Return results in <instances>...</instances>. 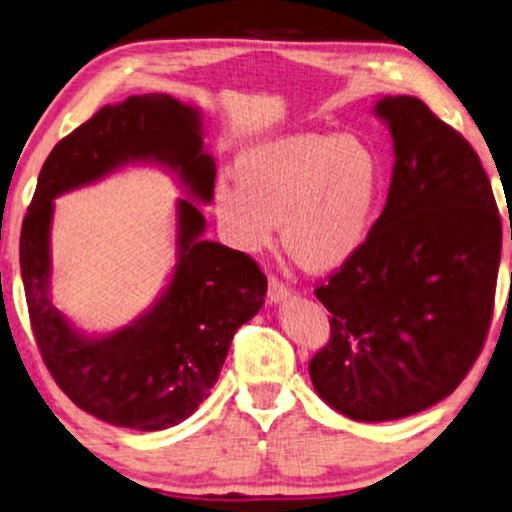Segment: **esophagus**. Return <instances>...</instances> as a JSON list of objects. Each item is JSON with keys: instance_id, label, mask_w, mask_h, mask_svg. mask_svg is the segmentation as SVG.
Here are the masks:
<instances>
[{"instance_id": "34e87169", "label": "esophagus", "mask_w": 512, "mask_h": 512, "mask_svg": "<svg viewBox=\"0 0 512 512\" xmlns=\"http://www.w3.org/2000/svg\"><path fill=\"white\" fill-rule=\"evenodd\" d=\"M289 296H292V292L282 285L280 280H275V277H270L268 282V301L270 304H282V301H287Z\"/></svg>"}]
</instances>
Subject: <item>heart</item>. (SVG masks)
I'll return each mask as SVG.
<instances>
[{"label":"heart","mask_w":512,"mask_h":512,"mask_svg":"<svg viewBox=\"0 0 512 512\" xmlns=\"http://www.w3.org/2000/svg\"><path fill=\"white\" fill-rule=\"evenodd\" d=\"M237 182L218 180L213 216L235 249L258 254L282 223L287 254L311 273L346 266L368 242L382 199V166L353 135L289 132L246 147Z\"/></svg>","instance_id":"1"}]
</instances>
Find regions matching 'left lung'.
Segmentation results:
<instances>
[{"instance_id": "1", "label": "left lung", "mask_w": 512, "mask_h": 512, "mask_svg": "<svg viewBox=\"0 0 512 512\" xmlns=\"http://www.w3.org/2000/svg\"><path fill=\"white\" fill-rule=\"evenodd\" d=\"M372 113L394 147L389 197L363 249L315 289L332 339L308 372L337 413L387 422L453 394L482 351L501 218L475 149L418 97Z\"/></svg>"}]
</instances>
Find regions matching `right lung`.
Here are the masks:
<instances>
[{
  "label": "right lung",
  "instance_id": "obj_1",
  "mask_svg": "<svg viewBox=\"0 0 512 512\" xmlns=\"http://www.w3.org/2000/svg\"><path fill=\"white\" fill-rule=\"evenodd\" d=\"M128 165L166 167L186 192L176 202V263L152 306L111 333H85L51 292L53 199ZM216 161L204 113L170 94L106 104L52 149L21 230L30 323L56 384L75 406L116 427L159 432L206 399L235 332L261 311L268 280L242 251L204 239Z\"/></svg>",
  "mask_w": 512,
  "mask_h": 512
}]
</instances>
